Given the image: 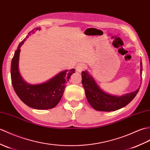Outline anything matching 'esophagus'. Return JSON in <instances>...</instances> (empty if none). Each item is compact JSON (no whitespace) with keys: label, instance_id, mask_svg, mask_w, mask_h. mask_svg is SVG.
<instances>
[{"label":"esophagus","instance_id":"34e87169","mask_svg":"<svg viewBox=\"0 0 150 150\" xmlns=\"http://www.w3.org/2000/svg\"><path fill=\"white\" fill-rule=\"evenodd\" d=\"M85 68H86V66H85L84 64L80 63L77 66H76V69L79 72H81L82 70H83V69H85Z\"/></svg>","mask_w":150,"mask_h":150}]
</instances>
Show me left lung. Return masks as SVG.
<instances>
[{"instance_id":"8db88e82","label":"left lung","mask_w":150,"mask_h":150,"mask_svg":"<svg viewBox=\"0 0 150 150\" xmlns=\"http://www.w3.org/2000/svg\"><path fill=\"white\" fill-rule=\"evenodd\" d=\"M141 73L142 74V67L141 62ZM82 83L87 100L91 106L96 110L99 111H114L124 107L128 105L136 96L139 88L134 92L126 95L117 96L109 95L103 92L96 84L95 80L88 72H82Z\"/></svg>"}]
</instances>
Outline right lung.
Here are the masks:
<instances>
[{
    "label": "right lung",
    "mask_w": 150,
    "mask_h": 150,
    "mask_svg": "<svg viewBox=\"0 0 150 150\" xmlns=\"http://www.w3.org/2000/svg\"><path fill=\"white\" fill-rule=\"evenodd\" d=\"M40 29V27L36 28V30ZM27 37L21 41L12 59L11 78L13 87L20 99L29 107L39 110L52 109L60 102L66 85L75 69L73 68L62 71L50 81L41 84L27 83L23 81L18 70L20 48Z\"/></svg>",
    "instance_id": "obj_1"
}]
</instances>
